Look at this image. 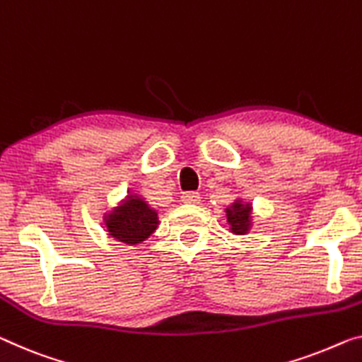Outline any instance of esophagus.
Masks as SVG:
<instances>
[{
	"mask_svg": "<svg viewBox=\"0 0 362 362\" xmlns=\"http://www.w3.org/2000/svg\"><path fill=\"white\" fill-rule=\"evenodd\" d=\"M181 200L185 204H199L200 196H199V192H196V191H187V192H182Z\"/></svg>",
	"mask_w": 362,
	"mask_h": 362,
	"instance_id": "obj_1",
	"label": "esophagus"
}]
</instances>
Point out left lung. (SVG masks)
Segmentation results:
<instances>
[{
	"instance_id": "left-lung-1",
	"label": "left lung",
	"mask_w": 362,
	"mask_h": 362,
	"mask_svg": "<svg viewBox=\"0 0 362 362\" xmlns=\"http://www.w3.org/2000/svg\"><path fill=\"white\" fill-rule=\"evenodd\" d=\"M249 204L243 205L241 202H235L233 207L226 209V218L228 223L231 225V231L238 233V235H243V233L247 231L249 228Z\"/></svg>"
}]
</instances>
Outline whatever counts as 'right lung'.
<instances>
[{
    "label": "right lung",
    "mask_w": 362,
    "mask_h": 362,
    "mask_svg": "<svg viewBox=\"0 0 362 362\" xmlns=\"http://www.w3.org/2000/svg\"><path fill=\"white\" fill-rule=\"evenodd\" d=\"M157 212L141 199L126 200L123 207L108 215L107 226L111 236L126 244H137L147 239L157 228Z\"/></svg>",
    "instance_id": "obj_1"
}]
</instances>
